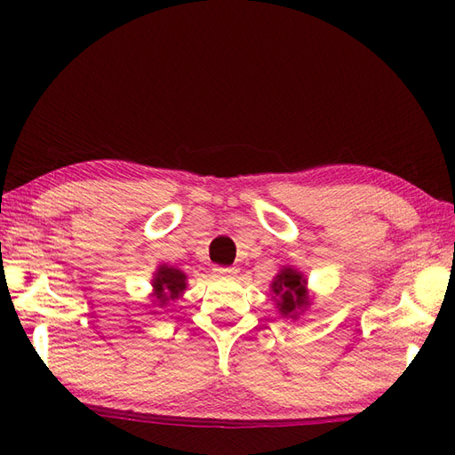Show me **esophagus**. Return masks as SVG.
<instances>
[{
    "label": "esophagus",
    "instance_id": "1",
    "mask_svg": "<svg viewBox=\"0 0 455 455\" xmlns=\"http://www.w3.org/2000/svg\"><path fill=\"white\" fill-rule=\"evenodd\" d=\"M212 274H215L217 277H236V274H238V269L236 267H215L212 269Z\"/></svg>",
    "mask_w": 455,
    "mask_h": 455
}]
</instances>
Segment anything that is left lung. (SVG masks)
Returning a JSON list of instances; mask_svg holds the SVG:
<instances>
[{"label":"left lung","instance_id":"8db88e82","mask_svg":"<svg viewBox=\"0 0 455 455\" xmlns=\"http://www.w3.org/2000/svg\"><path fill=\"white\" fill-rule=\"evenodd\" d=\"M272 301L283 318L297 321L308 307H311V293H308V282L303 272L295 266H282L275 274L272 285H269Z\"/></svg>","mask_w":455,"mask_h":455}]
</instances>
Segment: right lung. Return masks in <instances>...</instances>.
<instances>
[{"label": "right lung", "instance_id": "right-lung-1", "mask_svg": "<svg viewBox=\"0 0 455 455\" xmlns=\"http://www.w3.org/2000/svg\"><path fill=\"white\" fill-rule=\"evenodd\" d=\"M150 285H152V293H150L152 307H156L158 311L160 308L170 311L168 307H172V303H176L178 299L186 293L188 275L176 266L160 264L156 267V272L152 274ZM158 311H152V315H160Z\"/></svg>", "mask_w": 455, "mask_h": 455}]
</instances>
